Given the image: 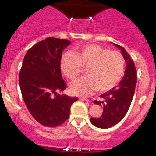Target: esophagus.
Returning <instances> with one entry per match:
<instances>
[{
  "label": "esophagus",
  "mask_w": 156,
  "mask_h": 156,
  "mask_svg": "<svg viewBox=\"0 0 156 156\" xmlns=\"http://www.w3.org/2000/svg\"><path fill=\"white\" fill-rule=\"evenodd\" d=\"M80 101H85V102H89V100L87 99V98H80Z\"/></svg>",
  "instance_id": "obj_1"
}]
</instances>
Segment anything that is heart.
<instances>
[{
  "label": "heart",
  "instance_id": "1",
  "mask_svg": "<svg viewBox=\"0 0 156 156\" xmlns=\"http://www.w3.org/2000/svg\"><path fill=\"white\" fill-rule=\"evenodd\" d=\"M83 68H86L87 76L70 87L71 92L79 96L114 88L125 73V60L119 52L94 44L78 48L74 55L67 53L62 55L61 69L67 79L76 80Z\"/></svg>",
  "mask_w": 156,
  "mask_h": 156
}]
</instances>
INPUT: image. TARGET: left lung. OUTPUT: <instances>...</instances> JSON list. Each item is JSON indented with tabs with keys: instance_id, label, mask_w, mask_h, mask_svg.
Listing matches in <instances>:
<instances>
[{
	"instance_id": "1",
	"label": "left lung",
	"mask_w": 156,
	"mask_h": 156,
	"mask_svg": "<svg viewBox=\"0 0 156 156\" xmlns=\"http://www.w3.org/2000/svg\"><path fill=\"white\" fill-rule=\"evenodd\" d=\"M114 44L121 49L127 66L124 76L119 83L100 96L103 101H94L96 104L103 106L101 117H92L90 119L91 122L100 128H111L125 117L133 100L136 85V69L133 59L122 46L114 43Z\"/></svg>"
}]
</instances>
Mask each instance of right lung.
<instances>
[{
    "mask_svg": "<svg viewBox=\"0 0 156 156\" xmlns=\"http://www.w3.org/2000/svg\"><path fill=\"white\" fill-rule=\"evenodd\" d=\"M68 39L48 37L27 51L20 72L19 83L29 112L41 125L55 127L68 119L78 98L59 94L67 88L61 72L62 51Z\"/></svg>",
    "mask_w": 156,
    "mask_h": 156,
    "instance_id": "right-lung-1",
    "label": "right lung"
}]
</instances>
